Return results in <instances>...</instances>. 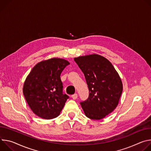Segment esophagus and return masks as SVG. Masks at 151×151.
Segmentation results:
<instances>
[{
	"label": "esophagus",
	"mask_w": 151,
	"mask_h": 151,
	"mask_svg": "<svg viewBox=\"0 0 151 151\" xmlns=\"http://www.w3.org/2000/svg\"><path fill=\"white\" fill-rule=\"evenodd\" d=\"M71 97L73 98V99H77V97H78V95H77V93H74V95H71Z\"/></svg>",
	"instance_id": "34e87169"
}]
</instances>
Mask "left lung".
I'll list each match as a JSON object with an SVG mask.
<instances>
[{"instance_id": "obj_1", "label": "left lung", "mask_w": 151, "mask_h": 151, "mask_svg": "<svg viewBox=\"0 0 151 151\" xmlns=\"http://www.w3.org/2000/svg\"><path fill=\"white\" fill-rule=\"evenodd\" d=\"M74 61L85 75L88 86V98L80 105L88 118L99 120L118 106L123 85L111 62L96 54L75 58Z\"/></svg>"}]
</instances>
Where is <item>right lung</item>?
<instances>
[{"label": "right lung", "instance_id": "add662e5", "mask_svg": "<svg viewBox=\"0 0 151 151\" xmlns=\"http://www.w3.org/2000/svg\"><path fill=\"white\" fill-rule=\"evenodd\" d=\"M70 62L52 58L38 63L24 83L23 94L32 111L40 118L58 117L69 96L63 93L60 74Z\"/></svg>", "mask_w": 151, "mask_h": 151}]
</instances>
